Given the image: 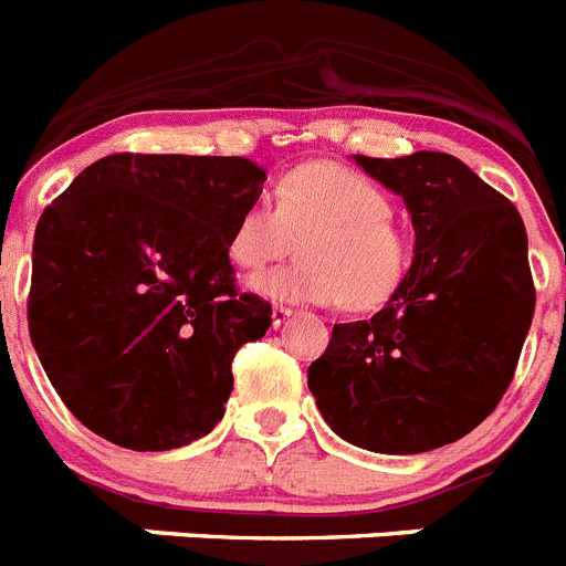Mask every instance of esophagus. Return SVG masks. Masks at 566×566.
I'll return each mask as SVG.
<instances>
[{"mask_svg":"<svg viewBox=\"0 0 566 566\" xmlns=\"http://www.w3.org/2000/svg\"><path fill=\"white\" fill-rule=\"evenodd\" d=\"M289 317H292V308L274 306L272 308V326H274V329H280V326H283V323H286Z\"/></svg>","mask_w":566,"mask_h":566,"instance_id":"obj_1","label":"esophagus"}]
</instances>
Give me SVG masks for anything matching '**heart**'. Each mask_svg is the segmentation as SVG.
<instances>
[{"mask_svg":"<svg viewBox=\"0 0 566 566\" xmlns=\"http://www.w3.org/2000/svg\"><path fill=\"white\" fill-rule=\"evenodd\" d=\"M301 237V263L249 280L272 303H337L369 312L392 301L409 272V240L392 223L380 186L337 163H306L277 182L274 206H245L229 234V260L258 272L286 258Z\"/></svg>","mask_w":566,"mask_h":566,"instance_id":"obj_1","label":"heart"}]
</instances>
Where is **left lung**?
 Masks as SVG:
<instances>
[{"instance_id": "obj_1", "label": "left lung", "mask_w": 566, "mask_h": 566, "mask_svg": "<svg viewBox=\"0 0 566 566\" xmlns=\"http://www.w3.org/2000/svg\"><path fill=\"white\" fill-rule=\"evenodd\" d=\"M355 163L407 206L412 265L378 315L335 323L308 389L343 441L418 455L472 432L513 380L535 308L526 229L452 154Z\"/></svg>"}]
</instances>
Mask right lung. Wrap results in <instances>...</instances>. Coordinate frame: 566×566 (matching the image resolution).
I'll return each instance as SVG.
<instances>
[{
	"label": "right lung",
	"instance_id": "1",
	"mask_svg": "<svg viewBox=\"0 0 566 566\" xmlns=\"http://www.w3.org/2000/svg\"><path fill=\"white\" fill-rule=\"evenodd\" d=\"M263 182L245 157L111 154L42 211L28 329L91 432L166 452L220 423L237 349L272 323L269 303L237 294L229 260Z\"/></svg>",
	"mask_w": 566,
	"mask_h": 566
}]
</instances>
